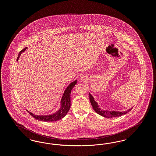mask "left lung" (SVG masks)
Returning <instances> with one entry per match:
<instances>
[{
  "instance_id": "8db88e82",
  "label": "left lung",
  "mask_w": 156,
  "mask_h": 156,
  "mask_svg": "<svg viewBox=\"0 0 156 156\" xmlns=\"http://www.w3.org/2000/svg\"><path fill=\"white\" fill-rule=\"evenodd\" d=\"M89 99L90 104L92 105V106L94 111L98 113L99 115L104 116L105 118H115V117H119L120 116H122L123 115H125L129 111H130L132 109V108L131 109H129V110L125 112H115L108 111H102L99 108V106L94 100V97L91 95V94H89Z\"/></svg>"
}]
</instances>
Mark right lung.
<instances>
[{
	"label": "right lung",
	"mask_w": 156,
	"mask_h": 156,
	"mask_svg": "<svg viewBox=\"0 0 156 156\" xmlns=\"http://www.w3.org/2000/svg\"><path fill=\"white\" fill-rule=\"evenodd\" d=\"M26 49H27V47H25L22 51L19 52L18 57L17 58V61H18L21 54L23 52H24ZM76 82L77 81L75 80V81L73 82L68 86L66 90L64 91L63 96L62 97V99L61 101V108L59 109V111L55 112L54 114L50 115L38 116V115H35L28 111H27L28 112V113L30 114L34 119H37L38 120H40V121L53 122V121H57L59 119L63 118L67 115L68 112L69 110V108L71 106V95H70L71 92V90L73 88V87H74L76 83Z\"/></svg>",
	"instance_id": "add662e5"
}]
</instances>
